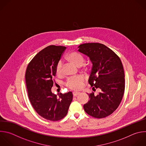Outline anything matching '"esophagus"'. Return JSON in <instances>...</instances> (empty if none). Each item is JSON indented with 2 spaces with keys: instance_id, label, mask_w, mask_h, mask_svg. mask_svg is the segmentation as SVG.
Returning a JSON list of instances; mask_svg holds the SVG:
<instances>
[{
  "instance_id": "esophagus-1",
  "label": "esophagus",
  "mask_w": 146,
  "mask_h": 146,
  "mask_svg": "<svg viewBox=\"0 0 146 146\" xmlns=\"http://www.w3.org/2000/svg\"><path fill=\"white\" fill-rule=\"evenodd\" d=\"M80 94V92H73V96L74 97H76V96H77L78 95H79Z\"/></svg>"
}]
</instances>
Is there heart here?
Returning <instances> with one entry per match:
<instances>
[{"label": "heart", "mask_w": 146, "mask_h": 146, "mask_svg": "<svg viewBox=\"0 0 146 146\" xmlns=\"http://www.w3.org/2000/svg\"><path fill=\"white\" fill-rule=\"evenodd\" d=\"M66 59L69 62L78 67L82 66L85 62V60L83 55L77 52H72L68 54ZM84 70L85 71H88L89 68L87 66H84ZM62 63L61 61H59L56 66V73L58 76H61L62 74ZM84 80V78L81 76L71 77L66 81L65 85L72 90H77L82 88Z\"/></svg>", "instance_id": "b5f03b06"}]
</instances>
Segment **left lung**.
Instances as JSON below:
<instances>
[{
    "label": "left lung",
    "mask_w": 146,
    "mask_h": 146,
    "mask_svg": "<svg viewBox=\"0 0 146 146\" xmlns=\"http://www.w3.org/2000/svg\"><path fill=\"white\" fill-rule=\"evenodd\" d=\"M78 52L88 56L93 64L89 84L100 89L98 95L88 94L89 101L84 105L89 115L98 119L111 115L119 106L125 89L124 72L119 57L109 47L99 43H86L78 46Z\"/></svg>",
    "instance_id": "obj_1"
}]
</instances>
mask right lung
Listing matches in <instances>:
<instances>
[{"label": "right lung", "mask_w": 146, "mask_h": 146, "mask_svg": "<svg viewBox=\"0 0 146 146\" xmlns=\"http://www.w3.org/2000/svg\"><path fill=\"white\" fill-rule=\"evenodd\" d=\"M66 47L48 46L36 54L27 65L25 80L30 102L36 113L44 119L58 121L68 113L73 99L71 92L58 97L52 93L56 66Z\"/></svg>", "instance_id": "1"}]
</instances>
